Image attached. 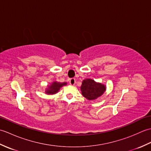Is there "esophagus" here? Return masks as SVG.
<instances>
[{
	"instance_id": "1",
	"label": "esophagus",
	"mask_w": 151,
	"mask_h": 151,
	"mask_svg": "<svg viewBox=\"0 0 151 151\" xmlns=\"http://www.w3.org/2000/svg\"><path fill=\"white\" fill-rule=\"evenodd\" d=\"M69 84L71 86H74L76 84V81L75 78H70L69 80Z\"/></svg>"
}]
</instances>
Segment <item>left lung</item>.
Segmentation results:
<instances>
[{
	"instance_id": "obj_1",
	"label": "left lung",
	"mask_w": 151,
	"mask_h": 151,
	"mask_svg": "<svg viewBox=\"0 0 151 151\" xmlns=\"http://www.w3.org/2000/svg\"><path fill=\"white\" fill-rule=\"evenodd\" d=\"M106 86L91 78H86L82 82V95L88 101H93L100 97L106 91Z\"/></svg>"
}]
</instances>
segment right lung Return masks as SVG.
<instances>
[{
    "mask_svg": "<svg viewBox=\"0 0 151 151\" xmlns=\"http://www.w3.org/2000/svg\"><path fill=\"white\" fill-rule=\"evenodd\" d=\"M66 85L67 82H60L57 81H54L52 83H50V85H47V87L45 92L47 95L56 94L59 91L61 88H62L63 86Z\"/></svg>",
    "mask_w": 151,
    "mask_h": 151,
    "instance_id": "right-lung-1",
    "label": "right lung"
}]
</instances>
